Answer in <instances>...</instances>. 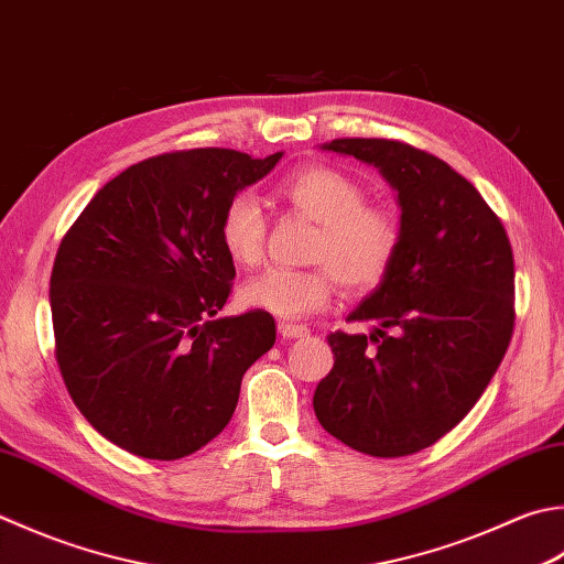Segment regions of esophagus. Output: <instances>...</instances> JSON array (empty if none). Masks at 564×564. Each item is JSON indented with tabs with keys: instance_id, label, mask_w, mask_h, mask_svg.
Masks as SVG:
<instances>
[{
	"instance_id": "1",
	"label": "esophagus",
	"mask_w": 564,
	"mask_h": 564,
	"mask_svg": "<svg viewBox=\"0 0 564 564\" xmlns=\"http://www.w3.org/2000/svg\"><path fill=\"white\" fill-rule=\"evenodd\" d=\"M279 333L283 335V339H297V337H307L311 329L305 325H295V323H279Z\"/></svg>"
}]
</instances>
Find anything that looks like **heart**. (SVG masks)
Here are the masks:
<instances>
[{
  "mask_svg": "<svg viewBox=\"0 0 564 564\" xmlns=\"http://www.w3.org/2000/svg\"><path fill=\"white\" fill-rule=\"evenodd\" d=\"M281 197L317 225L307 259L319 267H273L251 275L239 291L241 305L297 319L323 311L333 301L337 281L349 293H369L389 275L401 249V219L389 207L369 205L367 193L351 175L329 165H311L281 183ZM219 239L239 267L261 259L267 217L257 197L249 193L231 197L219 219Z\"/></svg>",
  "mask_w": 564,
  "mask_h": 564,
  "instance_id": "1",
  "label": "heart"
}]
</instances>
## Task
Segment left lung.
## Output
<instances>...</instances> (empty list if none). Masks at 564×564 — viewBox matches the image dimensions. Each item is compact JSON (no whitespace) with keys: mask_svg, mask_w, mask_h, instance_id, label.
<instances>
[{"mask_svg":"<svg viewBox=\"0 0 564 564\" xmlns=\"http://www.w3.org/2000/svg\"><path fill=\"white\" fill-rule=\"evenodd\" d=\"M319 149L379 169L401 207V249L349 313L373 333L329 335L335 367L317 383L315 415L364 455H413L447 435L499 369L513 333V251L477 187L437 156L389 139Z\"/></svg>","mask_w":564,"mask_h":564,"instance_id":"left-lung-1","label":"left lung"}]
</instances>
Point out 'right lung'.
Segmentation results:
<instances>
[{"label":"right lung","instance_id":"obj_1","mask_svg":"<svg viewBox=\"0 0 564 564\" xmlns=\"http://www.w3.org/2000/svg\"><path fill=\"white\" fill-rule=\"evenodd\" d=\"M283 151L163 153L99 187L51 273L55 357L87 423L147 459H181L223 433L245 371L273 347L259 311L217 317L235 261L219 219Z\"/></svg>","mask_w":564,"mask_h":564}]
</instances>
